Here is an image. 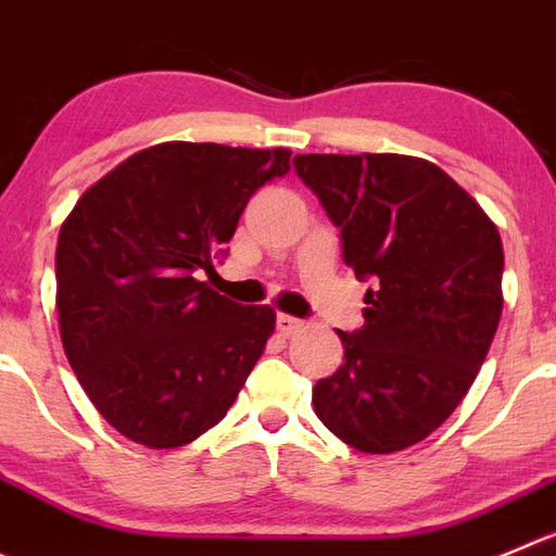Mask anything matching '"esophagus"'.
<instances>
[{"label":"esophagus","instance_id":"obj_1","mask_svg":"<svg viewBox=\"0 0 556 556\" xmlns=\"http://www.w3.org/2000/svg\"><path fill=\"white\" fill-rule=\"evenodd\" d=\"M300 327H303V321L300 319H294V316L289 314H278V332H281V336H292V332H298Z\"/></svg>","mask_w":556,"mask_h":556}]
</instances>
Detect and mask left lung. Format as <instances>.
Wrapping results in <instances>:
<instances>
[{
  "label": "left lung",
  "instance_id": "left-lung-1",
  "mask_svg": "<svg viewBox=\"0 0 556 556\" xmlns=\"http://www.w3.org/2000/svg\"><path fill=\"white\" fill-rule=\"evenodd\" d=\"M294 172L341 229L343 262L374 289L314 412L363 453L426 440L472 388L502 314V240L431 161L393 152L298 155Z\"/></svg>",
  "mask_w": 556,
  "mask_h": 556
}]
</instances>
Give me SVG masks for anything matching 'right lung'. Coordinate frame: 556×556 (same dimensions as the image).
Returning a JSON list of instances; mask_svg holds the SVG:
<instances>
[{"label":"right lung","mask_w":556,"mask_h":556,"mask_svg":"<svg viewBox=\"0 0 556 556\" xmlns=\"http://www.w3.org/2000/svg\"><path fill=\"white\" fill-rule=\"evenodd\" d=\"M292 152L163 141L81 193L56 242L67 363L109 426L172 451L218 426L275 332L269 305L199 281Z\"/></svg>","instance_id":"right-lung-1"}]
</instances>
